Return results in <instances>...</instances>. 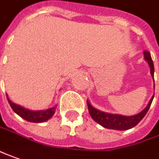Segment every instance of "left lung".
Wrapping results in <instances>:
<instances>
[{
    "label": "left lung",
    "instance_id": "8db88e82",
    "mask_svg": "<svg viewBox=\"0 0 159 159\" xmlns=\"http://www.w3.org/2000/svg\"><path fill=\"white\" fill-rule=\"evenodd\" d=\"M143 54H144V59L148 62V66L150 67L151 76L154 79V65H153V61L151 59L150 53L147 51H144ZM153 98H154V95L151 97L147 107H145L142 112L134 116H130L117 114H109V113L100 111L99 109L93 107L89 102V100H87V106H88L89 113L91 115L92 118L98 124H100L101 126L107 128V129L123 131V130H128V129L134 127L135 125H137L141 122V120L145 116V115L147 114L148 110L149 109Z\"/></svg>",
    "mask_w": 159,
    "mask_h": 159
}]
</instances>
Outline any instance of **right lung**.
<instances>
[{"instance_id": "add662e5", "label": "right lung", "mask_w": 159, "mask_h": 159, "mask_svg": "<svg viewBox=\"0 0 159 159\" xmlns=\"http://www.w3.org/2000/svg\"><path fill=\"white\" fill-rule=\"evenodd\" d=\"M7 99L8 101L11 105V108L13 109V111L17 114L19 116H21L23 119L28 121V122H32V123H43L45 121L49 120L52 116L55 113V109L56 107H51L48 108L46 110H39V111H33V110H29L27 108L21 107L17 104H15L11 101L8 95H7Z\"/></svg>"}]
</instances>
